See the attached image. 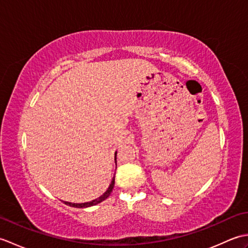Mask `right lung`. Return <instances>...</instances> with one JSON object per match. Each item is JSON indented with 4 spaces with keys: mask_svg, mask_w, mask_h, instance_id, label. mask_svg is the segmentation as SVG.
<instances>
[{
    "mask_svg": "<svg viewBox=\"0 0 248 248\" xmlns=\"http://www.w3.org/2000/svg\"><path fill=\"white\" fill-rule=\"evenodd\" d=\"M114 184H115V176H114V178H113L112 183L109 184L108 191L105 192V193L102 195V196H100L99 198L93 200V202H85V203H71V202H65V203L68 204V205H70V207H75V208H87V207H92V205H94V204H97V203H100L101 202H103V200H105V199H107V198L109 196L110 193H112V191H113Z\"/></svg>",
    "mask_w": 248,
    "mask_h": 248,
    "instance_id": "right-lung-1",
    "label": "right lung"
}]
</instances>
